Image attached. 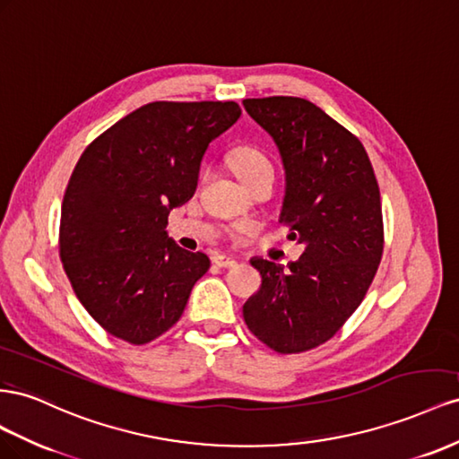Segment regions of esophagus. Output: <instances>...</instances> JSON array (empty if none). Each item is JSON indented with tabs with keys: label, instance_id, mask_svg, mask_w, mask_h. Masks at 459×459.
<instances>
[{
	"label": "esophagus",
	"instance_id": "esophagus-1",
	"mask_svg": "<svg viewBox=\"0 0 459 459\" xmlns=\"http://www.w3.org/2000/svg\"><path fill=\"white\" fill-rule=\"evenodd\" d=\"M213 261H215V265H219V267H237L238 265L237 259H234L232 255H225V254L215 255Z\"/></svg>",
	"mask_w": 459,
	"mask_h": 459
}]
</instances>
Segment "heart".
Instances as JSON below:
<instances>
[{
    "label": "heart",
    "mask_w": 459,
    "mask_h": 459,
    "mask_svg": "<svg viewBox=\"0 0 459 459\" xmlns=\"http://www.w3.org/2000/svg\"><path fill=\"white\" fill-rule=\"evenodd\" d=\"M229 161L240 180H246L261 171H265V169H271L265 153H261L257 148L252 146H240L237 150H232Z\"/></svg>",
    "instance_id": "b5f03b06"
}]
</instances>
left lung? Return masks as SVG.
<instances>
[{
    "label": "left lung",
    "instance_id": "1",
    "mask_svg": "<svg viewBox=\"0 0 459 459\" xmlns=\"http://www.w3.org/2000/svg\"><path fill=\"white\" fill-rule=\"evenodd\" d=\"M284 169L279 222L304 254L284 267L264 257L244 321L261 342L296 353L326 342L358 309L383 255L381 194L368 152L316 103L292 96L244 100Z\"/></svg>",
    "mask_w": 459,
    "mask_h": 459
}]
</instances>
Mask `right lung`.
I'll list each match as a JSON object with an SVG mask.
<instances>
[{
    "mask_svg": "<svg viewBox=\"0 0 459 459\" xmlns=\"http://www.w3.org/2000/svg\"><path fill=\"white\" fill-rule=\"evenodd\" d=\"M234 101H153L98 136L61 205L59 254L76 298L109 334L146 344L180 319L202 252L167 234L198 186L204 153L240 117Z\"/></svg>",
    "mask_w": 459,
    "mask_h": 459,
    "instance_id": "obj_1",
    "label": "right lung"
}]
</instances>
